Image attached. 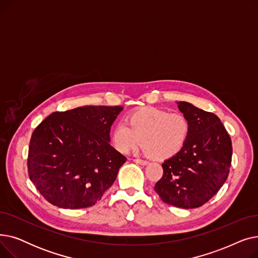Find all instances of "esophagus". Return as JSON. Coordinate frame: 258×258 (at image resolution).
Segmentation results:
<instances>
[{"label":"esophagus","mask_w":258,"mask_h":258,"mask_svg":"<svg viewBox=\"0 0 258 258\" xmlns=\"http://www.w3.org/2000/svg\"><path fill=\"white\" fill-rule=\"evenodd\" d=\"M134 162H135V163H137V164H140V165H147L148 164L147 161L141 160V159H135Z\"/></svg>","instance_id":"obj_1"}]
</instances>
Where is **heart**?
<instances>
[{
  "instance_id": "obj_1",
  "label": "heart",
  "mask_w": 258,
  "mask_h": 258,
  "mask_svg": "<svg viewBox=\"0 0 258 258\" xmlns=\"http://www.w3.org/2000/svg\"><path fill=\"white\" fill-rule=\"evenodd\" d=\"M190 126L181 113H169L157 107H141L118 124L111 134L116 150L128 154L143 142L145 152L158 160H167L182 152Z\"/></svg>"
}]
</instances>
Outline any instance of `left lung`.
<instances>
[{"instance_id":"obj_1","label":"left lung","mask_w":258,"mask_h":258,"mask_svg":"<svg viewBox=\"0 0 258 258\" xmlns=\"http://www.w3.org/2000/svg\"><path fill=\"white\" fill-rule=\"evenodd\" d=\"M177 103L190 132L182 152L162 164L163 175L155 191L166 204L192 209L204 205L226 182L232 143L218 116L186 101Z\"/></svg>"}]
</instances>
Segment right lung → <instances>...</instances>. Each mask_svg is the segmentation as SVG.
<instances>
[{
	"label": "right lung",
	"instance_id": "add662e5",
	"mask_svg": "<svg viewBox=\"0 0 258 258\" xmlns=\"http://www.w3.org/2000/svg\"><path fill=\"white\" fill-rule=\"evenodd\" d=\"M122 106L87 105L48 116L33 132L28 153L31 182L52 205H95L117 178L126 158L110 141Z\"/></svg>",
	"mask_w": 258,
	"mask_h": 258
}]
</instances>
